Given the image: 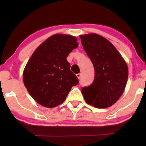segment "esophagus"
Masks as SVG:
<instances>
[{
	"label": "esophagus",
	"mask_w": 146,
	"mask_h": 146,
	"mask_svg": "<svg viewBox=\"0 0 146 146\" xmlns=\"http://www.w3.org/2000/svg\"><path fill=\"white\" fill-rule=\"evenodd\" d=\"M76 76H77V78H78V79H80V77H81V74H80V73H78V74L76 75Z\"/></svg>",
	"instance_id": "esophagus-1"
}]
</instances>
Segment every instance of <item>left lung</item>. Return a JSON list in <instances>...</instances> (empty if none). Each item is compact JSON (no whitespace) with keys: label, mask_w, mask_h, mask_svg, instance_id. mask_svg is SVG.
<instances>
[{"label":"left lung","mask_w":146,"mask_h":146,"mask_svg":"<svg viewBox=\"0 0 146 146\" xmlns=\"http://www.w3.org/2000/svg\"><path fill=\"white\" fill-rule=\"evenodd\" d=\"M80 37L95 69L93 84L82 89L85 101L98 108L111 106L125 90L128 76L127 64L114 45L103 36L89 33Z\"/></svg>","instance_id":"1"}]
</instances>
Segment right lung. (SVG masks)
I'll use <instances>...</instances> for the list:
<instances>
[{
    "mask_svg": "<svg viewBox=\"0 0 146 146\" xmlns=\"http://www.w3.org/2000/svg\"><path fill=\"white\" fill-rule=\"evenodd\" d=\"M76 37L55 34L33 52L23 71V82L37 103L53 108L66 100L72 86L79 82L66 58L78 47Z\"/></svg>",
    "mask_w": 146,
    "mask_h": 146,
    "instance_id": "obj_1",
    "label": "right lung"
}]
</instances>
